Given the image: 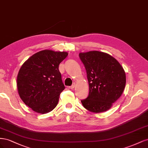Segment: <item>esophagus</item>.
<instances>
[{
    "mask_svg": "<svg viewBox=\"0 0 148 148\" xmlns=\"http://www.w3.org/2000/svg\"><path fill=\"white\" fill-rule=\"evenodd\" d=\"M75 83H73L72 85H71V86H69V88H70V89H73V88H75Z\"/></svg>",
    "mask_w": 148,
    "mask_h": 148,
    "instance_id": "esophagus-1",
    "label": "esophagus"
}]
</instances>
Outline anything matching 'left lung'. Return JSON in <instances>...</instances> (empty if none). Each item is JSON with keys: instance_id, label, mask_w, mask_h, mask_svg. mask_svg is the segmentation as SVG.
<instances>
[{"instance_id": "obj_1", "label": "left lung", "mask_w": 148, "mask_h": 148, "mask_svg": "<svg viewBox=\"0 0 148 148\" xmlns=\"http://www.w3.org/2000/svg\"><path fill=\"white\" fill-rule=\"evenodd\" d=\"M86 71L89 95L81 101L85 109L95 113L109 110L122 95L126 84L125 72L119 62L99 51L79 53Z\"/></svg>"}]
</instances>
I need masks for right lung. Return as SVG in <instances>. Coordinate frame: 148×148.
<instances>
[{
  "mask_svg": "<svg viewBox=\"0 0 148 148\" xmlns=\"http://www.w3.org/2000/svg\"><path fill=\"white\" fill-rule=\"evenodd\" d=\"M68 53L44 50L22 65L17 76L21 100L36 112L46 114L57 106L65 89L59 66Z\"/></svg>",
  "mask_w": 148,
  "mask_h": 148,
  "instance_id": "right-lung-1",
  "label": "right lung"
}]
</instances>
